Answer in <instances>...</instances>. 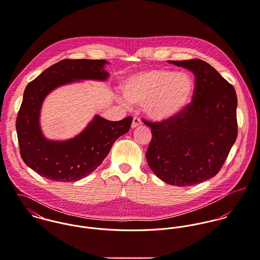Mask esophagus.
<instances>
[{"instance_id": "esophagus-1", "label": "esophagus", "mask_w": 260, "mask_h": 260, "mask_svg": "<svg viewBox=\"0 0 260 260\" xmlns=\"http://www.w3.org/2000/svg\"><path fill=\"white\" fill-rule=\"evenodd\" d=\"M141 124H142V120H141V118H140V117H138V116H135V117L133 118L132 127H133V128H135V127H138V126H140Z\"/></svg>"}]
</instances>
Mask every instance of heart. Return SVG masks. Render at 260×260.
Segmentation results:
<instances>
[{
    "label": "heart",
    "mask_w": 260,
    "mask_h": 260,
    "mask_svg": "<svg viewBox=\"0 0 260 260\" xmlns=\"http://www.w3.org/2000/svg\"><path fill=\"white\" fill-rule=\"evenodd\" d=\"M121 90L125 101L144 107L153 119H170L184 110L193 91V78L186 72L147 69L126 77Z\"/></svg>",
    "instance_id": "1"
}]
</instances>
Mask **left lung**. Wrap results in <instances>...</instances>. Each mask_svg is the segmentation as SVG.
<instances>
[{
    "label": "left lung",
    "instance_id": "obj_1",
    "mask_svg": "<svg viewBox=\"0 0 260 260\" xmlns=\"http://www.w3.org/2000/svg\"><path fill=\"white\" fill-rule=\"evenodd\" d=\"M195 75L191 104L178 115L148 121L152 140L146 157L164 182L193 186L216 176L237 138L235 89L201 59L169 61Z\"/></svg>",
    "mask_w": 260,
    "mask_h": 260
}]
</instances>
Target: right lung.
Listing matches in <instances>:
<instances>
[{
	"mask_svg": "<svg viewBox=\"0 0 260 260\" xmlns=\"http://www.w3.org/2000/svg\"><path fill=\"white\" fill-rule=\"evenodd\" d=\"M104 64L103 59H63L27 85L16 129L21 157L40 176L56 182H75L86 177L104 161L113 143L129 131L132 116L110 121L100 115L80 135L66 142L48 141L40 131V108L46 95L74 80L106 79Z\"/></svg>",
	"mask_w": 260,
	"mask_h": 260,
	"instance_id": "right-lung-1",
	"label": "right lung"
}]
</instances>
